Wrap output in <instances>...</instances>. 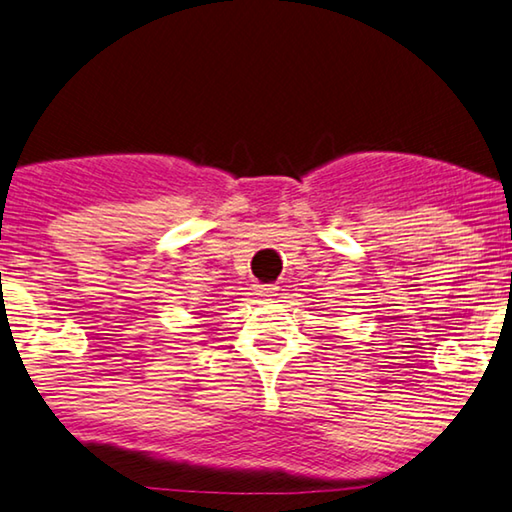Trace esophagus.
Segmentation results:
<instances>
[{"label":"esophagus","instance_id":"1","mask_svg":"<svg viewBox=\"0 0 512 512\" xmlns=\"http://www.w3.org/2000/svg\"><path fill=\"white\" fill-rule=\"evenodd\" d=\"M256 295L258 297H265V299H270V297H274L276 295V286H272V283H256Z\"/></svg>","mask_w":512,"mask_h":512}]
</instances>
